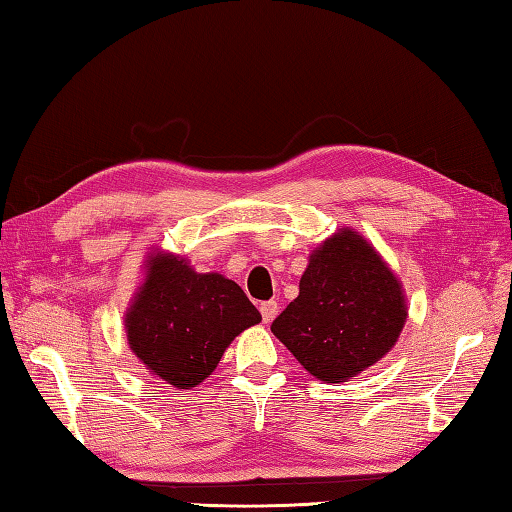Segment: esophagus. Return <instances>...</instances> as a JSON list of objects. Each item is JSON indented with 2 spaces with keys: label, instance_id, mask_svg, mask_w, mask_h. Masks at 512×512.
Here are the masks:
<instances>
[{
  "label": "esophagus",
  "instance_id": "obj_1",
  "mask_svg": "<svg viewBox=\"0 0 512 512\" xmlns=\"http://www.w3.org/2000/svg\"><path fill=\"white\" fill-rule=\"evenodd\" d=\"M259 312H262V319H264V323H270V321H273V319L277 317V312H279V303H277V301H264L262 306H259Z\"/></svg>",
  "mask_w": 512,
  "mask_h": 512
}]
</instances>
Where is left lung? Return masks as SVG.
Returning a JSON list of instances; mask_svg holds the SVG:
<instances>
[{"label":"left lung","instance_id":"left-lung-1","mask_svg":"<svg viewBox=\"0 0 512 512\" xmlns=\"http://www.w3.org/2000/svg\"><path fill=\"white\" fill-rule=\"evenodd\" d=\"M405 321L398 277L365 237L341 228L312 250L299 297L270 330L312 376L343 383L378 363Z\"/></svg>","mask_w":512,"mask_h":512}]
</instances>
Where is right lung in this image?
Segmentation results:
<instances>
[{
    "mask_svg": "<svg viewBox=\"0 0 512 512\" xmlns=\"http://www.w3.org/2000/svg\"><path fill=\"white\" fill-rule=\"evenodd\" d=\"M262 321L235 281L195 273L187 259L151 253L145 281L125 314L132 352L176 389L209 378L237 334Z\"/></svg>",
    "mask_w": 512,
    "mask_h": 512,
    "instance_id": "obj_1",
    "label": "right lung"
}]
</instances>
